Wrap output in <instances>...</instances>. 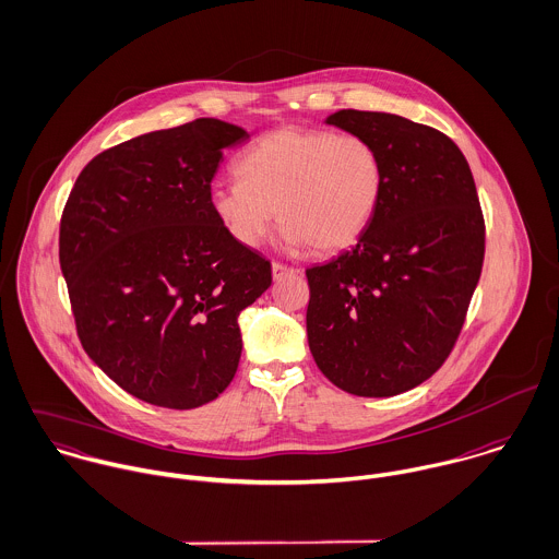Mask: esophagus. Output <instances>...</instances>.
<instances>
[{
  "label": "esophagus",
  "instance_id": "34e87169",
  "mask_svg": "<svg viewBox=\"0 0 559 559\" xmlns=\"http://www.w3.org/2000/svg\"><path fill=\"white\" fill-rule=\"evenodd\" d=\"M289 274H300V270H296V267H289V265H283V263H272V276H274V281H281V278H285V276H289Z\"/></svg>",
  "mask_w": 559,
  "mask_h": 559
}]
</instances>
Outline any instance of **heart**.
I'll return each mask as SVG.
<instances>
[{"instance_id": "1", "label": "heart", "mask_w": 559, "mask_h": 559, "mask_svg": "<svg viewBox=\"0 0 559 559\" xmlns=\"http://www.w3.org/2000/svg\"><path fill=\"white\" fill-rule=\"evenodd\" d=\"M237 173L212 186L210 207L246 248L261 246L278 216L285 248L345 250L371 223L384 190L376 146L324 129L281 127L243 153Z\"/></svg>"}]
</instances>
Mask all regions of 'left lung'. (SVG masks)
<instances>
[{"label": "left lung", "mask_w": 559, "mask_h": 559, "mask_svg": "<svg viewBox=\"0 0 559 559\" xmlns=\"http://www.w3.org/2000/svg\"><path fill=\"white\" fill-rule=\"evenodd\" d=\"M326 124L376 146L384 190L356 246L307 270L309 347L338 389L400 395L445 362L477 287L475 181L453 140L428 124L360 110H338Z\"/></svg>", "instance_id": "1"}]
</instances>
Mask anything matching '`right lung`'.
<instances>
[{
    "mask_svg": "<svg viewBox=\"0 0 559 559\" xmlns=\"http://www.w3.org/2000/svg\"><path fill=\"white\" fill-rule=\"evenodd\" d=\"M250 133L218 118L151 131L99 153L60 223V267L88 356L133 397L199 408L233 380L237 318L272 267L210 207L224 148Z\"/></svg>",
    "mask_w": 559,
    "mask_h": 559,
    "instance_id": "1",
    "label": "right lung"
}]
</instances>
